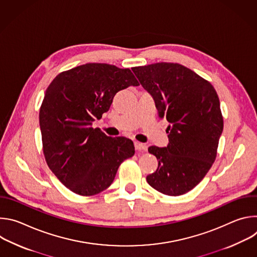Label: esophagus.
<instances>
[{"mask_svg":"<svg viewBox=\"0 0 257 257\" xmlns=\"http://www.w3.org/2000/svg\"><path fill=\"white\" fill-rule=\"evenodd\" d=\"M134 146H135L136 151H146V150H148V146H146V144L138 142V141L134 142Z\"/></svg>","mask_w":257,"mask_h":257,"instance_id":"obj_1","label":"esophagus"}]
</instances>
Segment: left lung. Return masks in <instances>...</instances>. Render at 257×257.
I'll return each instance as SVG.
<instances>
[{"label": "left lung", "instance_id": "obj_1", "mask_svg": "<svg viewBox=\"0 0 257 257\" xmlns=\"http://www.w3.org/2000/svg\"><path fill=\"white\" fill-rule=\"evenodd\" d=\"M132 71L153 95L159 117L169 122V144L149 148L159 166L146 181L163 194H185L204 178L216 158L224 128L217 93L210 82L178 63H155Z\"/></svg>", "mask_w": 257, "mask_h": 257}]
</instances>
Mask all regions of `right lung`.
<instances>
[{
    "mask_svg": "<svg viewBox=\"0 0 257 257\" xmlns=\"http://www.w3.org/2000/svg\"><path fill=\"white\" fill-rule=\"evenodd\" d=\"M139 82L130 69L87 63L61 72L46 90L40 126L46 162L72 192L95 195L112 184L133 157V141L109 137L92 122L107 112L117 92Z\"/></svg>",
    "mask_w": 257,
    "mask_h": 257,
    "instance_id": "add662e5",
    "label": "right lung"
}]
</instances>
